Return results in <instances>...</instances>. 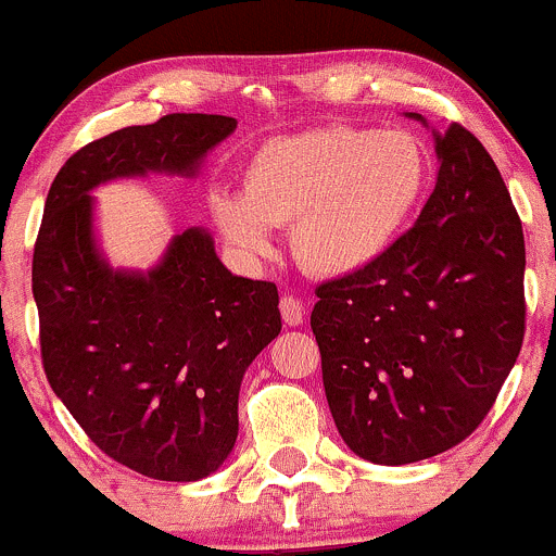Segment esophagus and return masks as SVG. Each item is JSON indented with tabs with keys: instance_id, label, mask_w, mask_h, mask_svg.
Segmentation results:
<instances>
[{
	"instance_id": "esophagus-1",
	"label": "esophagus",
	"mask_w": 556,
	"mask_h": 556,
	"mask_svg": "<svg viewBox=\"0 0 556 556\" xmlns=\"http://www.w3.org/2000/svg\"><path fill=\"white\" fill-rule=\"evenodd\" d=\"M280 316L289 326H300L305 320V305H302L300 296L283 294L280 296Z\"/></svg>"
}]
</instances>
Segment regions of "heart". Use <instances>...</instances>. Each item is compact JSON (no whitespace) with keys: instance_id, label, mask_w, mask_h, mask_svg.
<instances>
[{"instance_id":"1","label":"heart","mask_w":556,"mask_h":556,"mask_svg":"<svg viewBox=\"0 0 556 556\" xmlns=\"http://www.w3.org/2000/svg\"><path fill=\"white\" fill-rule=\"evenodd\" d=\"M426 185L428 157L412 134L331 125L256 144L240 192L214 190L211 211L238 249L265 254L273 227L291 225L307 270L351 276L391 249Z\"/></svg>"}]
</instances>
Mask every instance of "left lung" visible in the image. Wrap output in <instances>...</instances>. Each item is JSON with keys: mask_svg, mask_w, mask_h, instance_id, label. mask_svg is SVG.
Wrapping results in <instances>:
<instances>
[{"mask_svg": "<svg viewBox=\"0 0 556 556\" xmlns=\"http://www.w3.org/2000/svg\"><path fill=\"white\" fill-rule=\"evenodd\" d=\"M437 154L415 227L364 270L316 286L311 313L337 431L380 466L471 437L525 340V236L506 181L460 123Z\"/></svg>", "mask_w": 556, "mask_h": 556, "instance_id": "left-lung-1", "label": "left lung"}]
</instances>
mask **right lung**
Returning <instances> with one entry per match:
<instances>
[{
  "label": "right lung",
  "instance_id": "right-lung-1",
  "mask_svg": "<svg viewBox=\"0 0 556 556\" xmlns=\"http://www.w3.org/2000/svg\"><path fill=\"white\" fill-rule=\"evenodd\" d=\"M225 114H165L96 139L50 185L31 291L50 388L104 455L198 482L238 439L243 371L280 331L270 280L227 270L205 230L181 232L150 276L114 273L90 236V190L147 170L194 174L236 130Z\"/></svg>",
  "mask_w": 556,
  "mask_h": 556
}]
</instances>
